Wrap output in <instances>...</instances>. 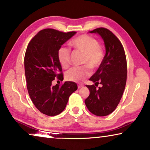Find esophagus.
<instances>
[{
    "label": "esophagus",
    "mask_w": 150,
    "mask_h": 150,
    "mask_svg": "<svg viewBox=\"0 0 150 150\" xmlns=\"http://www.w3.org/2000/svg\"><path fill=\"white\" fill-rule=\"evenodd\" d=\"M83 86V84H78V88H82Z\"/></svg>",
    "instance_id": "1"
}]
</instances>
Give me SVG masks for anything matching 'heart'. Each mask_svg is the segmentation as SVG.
<instances>
[{
  "instance_id": "obj_1",
  "label": "heart",
  "mask_w": 150,
  "mask_h": 150,
  "mask_svg": "<svg viewBox=\"0 0 150 150\" xmlns=\"http://www.w3.org/2000/svg\"><path fill=\"white\" fill-rule=\"evenodd\" d=\"M70 45L84 54L82 63L86 65L71 68L66 71V78L73 82H83L91 75L89 66L95 69L102 65L104 58L103 50L96 39L87 35L75 38L70 42ZM58 59L62 67L67 68L70 64V50L66 47H61L58 51Z\"/></svg>"
}]
</instances>
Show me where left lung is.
<instances>
[{
    "label": "left lung",
    "mask_w": 150,
    "mask_h": 150,
    "mask_svg": "<svg viewBox=\"0 0 150 150\" xmlns=\"http://www.w3.org/2000/svg\"><path fill=\"white\" fill-rule=\"evenodd\" d=\"M89 33L102 38L106 52L102 65L89 79L94 84L86 85L90 95L84 102L94 115L106 116L115 110L123 94L127 75L126 56L120 40L110 30L100 28ZM99 83L102 86L96 89Z\"/></svg>",
    "instance_id": "obj_1"
}]
</instances>
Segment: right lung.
<instances>
[{
  "label": "right lung",
  "instance_id": "right-lung-1",
  "mask_svg": "<svg viewBox=\"0 0 150 150\" xmlns=\"http://www.w3.org/2000/svg\"><path fill=\"white\" fill-rule=\"evenodd\" d=\"M76 33L43 29L33 38L27 48L24 66L29 95L37 109L47 115L62 113L70 95L77 89V84L71 81H66L62 86L52 84L56 78L64 80L58 51Z\"/></svg>",
  "mask_w": 150,
  "mask_h": 150
}]
</instances>
